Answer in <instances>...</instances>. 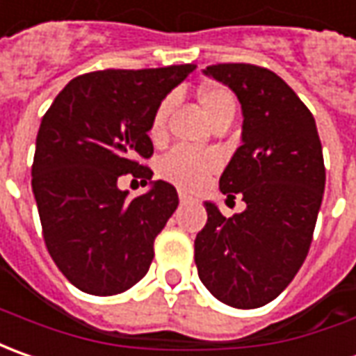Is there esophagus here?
<instances>
[{
    "mask_svg": "<svg viewBox=\"0 0 356 356\" xmlns=\"http://www.w3.org/2000/svg\"><path fill=\"white\" fill-rule=\"evenodd\" d=\"M179 201H181V202H189L191 197H189V195H187V193H179Z\"/></svg>",
    "mask_w": 356,
    "mask_h": 356,
    "instance_id": "obj_1",
    "label": "esophagus"
}]
</instances>
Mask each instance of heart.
<instances>
[{"label": "heart", "mask_w": 356, "mask_h": 356, "mask_svg": "<svg viewBox=\"0 0 356 356\" xmlns=\"http://www.w3.org/2000/svg\"><path fill=\"white\" fill-rule=\"evenodd\" d=\"M171 102H173L171 98H165L155 108L152 122H149V138L154 141H159L165 136L167 116L171 110ZM199 102H201L202 112L207 114L211 124L216 122L218 118H234L236 114V98L228 88H222V86L202 88L199 92ZM216 169H218V157L215 154L185 147V145L173 147L169 154L159 159V175L185 191H195L202 187Z\"/></svg>", "instance_id": "heart-1"}]
</instances>
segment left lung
I'll use <instances>...</instances> for the list:
<instances>
[{
  "instance_id": "1",
  "label": "left lung",
  "mask_w": 356,
  "mask_h": 356,
  "mask_svg": "<svg viewBox=\"0 0 356 356\" xmlns=\"http://www.w3.org/2000/svg\"><path fill=\"white\" fill-rule=\"evenodd\" d=\"M202 72L242 106V145L218 187L227 199L240 193L246 209L227 218L204 202L195 264L216 300L254 309L288 288L309 252L325 191L323 149L312 112L276 72L244 63Z\"/></svg>"
}]
</instances>
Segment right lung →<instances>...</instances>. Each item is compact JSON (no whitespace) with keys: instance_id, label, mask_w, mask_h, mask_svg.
Here are the masks:
<instances>
[{"instance_id":"add662e5","label":"right lung","mask_w":356,"mask_h":356,"mask_svg":"<svg viewBox=\"0 0 356 356\" xmlns=\"http://www.w3.org/2000/svg\"><path fill=\"white\" fill-rule=\"evenodd\" d=\"M195 65L98 70L58 92L37 134L31 187L51 258L72 286L116 296L136 286L154 260V240L179 204L177 191L152 181L140 159L154 155L155 108ZM131 172L152 189L136 200L117 189Z\"/></svg>"}]
</instances>
